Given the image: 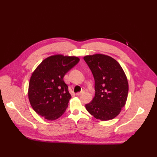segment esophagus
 Instances as JSON below:
<instances>
[{
  "label": "esophagus",
  "instance_id": "34e87169",
  "mask_svg": "<svg viewBox=\"0 0 157 157\" xmlns=\"http://www.w3.org/2000/svg\"><path fill=\"white\" fill-rule=\"evenodd\" d=\"M85 92L84 91V90H82V91H81V92H78V93H77V94H76V95H77V96H80V95H81V94H84Z\"/></svg>",
  "mask_w": 157,
  "mask_h": 157
}]
</instances>
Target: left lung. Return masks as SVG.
I'll list each match as a JSON object with an SVG mask.
<instances>
[{
	"label": "left lung",
	"mask_w": 157,
	"mask_h": 157,
	"mask_svg": "<svg viewBox=\"0 0 157 157\" xmlns=\"http://www.w3.org/2000/svg\"><path fill=\"white\" fill-rule=\"evenodd\" d=\"M95 80V96L86 104L88 113L96 119L116 117L125 105L128 93L126 76L120 64L111 57L95 54L84 57Z\"/></svg>",
	"instance_id": "left-lung-1"
}]
</instances>
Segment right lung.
<instances>
[{"label": "right lung", "instance_id": "right-lung-1", "mask_svg": "<svg viewBox=\"0 0 157 157\" xmlns=\"http://www.w3.org/2000/svg\"><path fill=\"white\" fill-rule=\"evenodd\" d=\"M79 60L75 56H52L42 61L33 73L28 96L38 115L54 121L65 112L71 96L63 77Z\"/></svg>", "mask_w": 157, "mask_h": 157}]
</instances>
